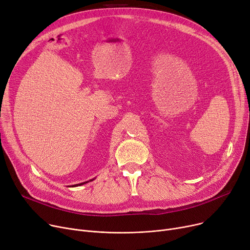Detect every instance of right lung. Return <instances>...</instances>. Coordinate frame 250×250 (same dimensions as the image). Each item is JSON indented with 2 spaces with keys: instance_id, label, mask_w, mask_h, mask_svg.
Here are the masks:
<instances>
[{
  "instance_id": "add662e5",
  "label": "right lung",
  "mask_w": 250,
  "mask_h": 250,
  "mask_svg": "<svg viewBox=\"0 0 250 250\" xmlns=\"http://www.w3.org/2000/svg\"><path fill=\"white\" fill-rule=\"evenodd\" d=\"M85 183V182H84ZM84 183H80V186H82V185H84ZM79 186V185H78ZM75 187H76V185H75Z\"/></svg>"
}]
</instances>
